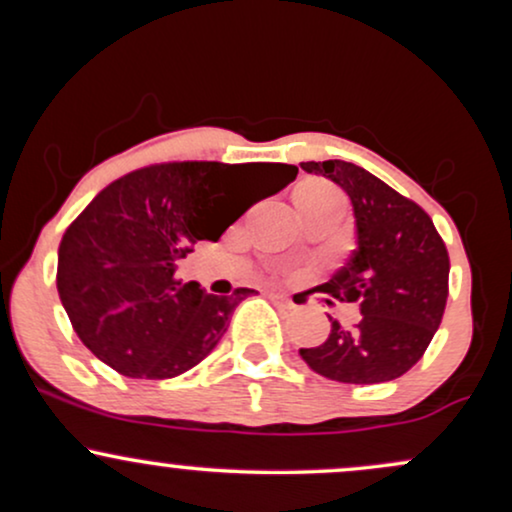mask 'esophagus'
<instances>
[{
    "mask_svg": "<svg viewBox=\"0 0 512 512\" xmlns=\"http://www.w3.org/2000/svg\"><path fill=\"white\" fill-rule=\"evenodd\" d=\"M267 298H269V301H272V303H279V305H286V308H291V298L289 296H286V293H279V291H269L267 293Z\"/></svg>",
    "mask_w": 512,
    "mask_h": 512,
    "instance_id": "34e87169",
    "label": "esophagus"
}]
</instances>
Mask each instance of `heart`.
Listing matches in <instances>:
<instances>
[{
	"mask_svg": "<svg viewBox=\"0 0 512 512\" xmlns=\"http://www.w3.org/2000/svg\"><path fill=\"white\" fill-rule=\"evenodd\" d=\"M320 197H339V192L334 190L332 185H325V182H308L298 190L296 199L303 202V199H320Z\"/></svg>",
	"mask_w": 512,
	"mask_h": 512,
	"instance_id": "heart-1",
	"label": "heart"
}]
</instances>
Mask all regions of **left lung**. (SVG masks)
<instances>
[{"instance_id": "left-lung-1", "label": "left lung", "mask_w": 512, "mask_h": 512, "mask_svg": "<svg viewBox=\"0 0 512 512\" xmlns=\"http://www.w3.org/2000/svg\"><path fill=\"white\" fill-rule=\"evenodd\" d=\"M301 168L337 182L351 199L358 248L322 289L361 308L354 327L330 317V337L301 349L303 361L337 383L395 380L424 356L443 320L450 274L443 238L419 204L366 168L346 161H308Z\"/></svg>"}]
</instances>
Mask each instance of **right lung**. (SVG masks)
<instances>
[{
	"label": "right lung",
	"instance_id": "obj_1",
	"mask_svg": "<svg viewBox=\"0 0 512 512\" xmlns=\"http://www.w3.org/2000/svg\"><path fill=\"white\" fill-rule=\"evenodd\" d=\"M296 175L286 163L178 161L110 182L67 228L57 257L60 301L86 349L127 378L195 368L255 291L204 293L175 276L178 262Z\"/></svg>",
	"mask_w": 512,
	"mask_h": 512
}]
</instances>
